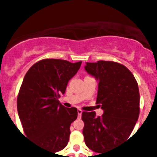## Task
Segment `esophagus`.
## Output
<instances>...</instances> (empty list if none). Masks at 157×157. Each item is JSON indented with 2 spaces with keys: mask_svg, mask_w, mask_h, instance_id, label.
Instances as JSON below:
<instances>
[{
  "mask_svg": "<svg viewBox=\"0 0 157 157\" xmlns=\"http://www.w3.org/2000/svg\"><path fill=\"white\" fill-rule=\"evenodd\" d=\"M82 113V111L81 109H78V117H81Z\"/></svg>",
  "mask_w": 157,
  "mask_h": 157,
  "instance_id": "obj_1",
  "label": "esophagus"
}]
</instances>
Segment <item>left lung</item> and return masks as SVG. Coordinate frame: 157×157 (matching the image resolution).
Segmentation results:
<instances>
[{
    "label": "left lung",
    "mask_w": 157,
    "mask_h": 157,
    "mask_svg": "<svg viewBox=\"0 0 157 157\" xmlns=\"http://www.w3.org/2000/svg\"><path fill=\"white\" fill-rule=\"evenodd\" d=\"M85 70L98 81L97 104L104 113L96 116L95 112H83L82 134L89 149L101 153L123 143L134 130L139 116V90L132 73L119 63L86 62Z\"/></svg>",
    "instance_id": "left-lung-1"
}]
</instances>
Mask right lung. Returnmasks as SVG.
I'll return each mask as SVG.
<instances>
[{
	"label": "right lung",
	"instance_id": "right-lung-1",
	"mask_svg": "<svg viewBox=\"0 0 157 157\" xmlns=\"http://www.w3.org/2000/svg\"><path fill=\"white\" fill-rule=\"evenodd\" d=\"M81 63L58 59L40 60L29 69L19 90L17 110L25 134L50 152L66 147L71 123L78 116L76 108L63 106L58 98Z\"/></svg>",
	"mask_w": 157,
	"mask_h": 157
}]
</instances>
